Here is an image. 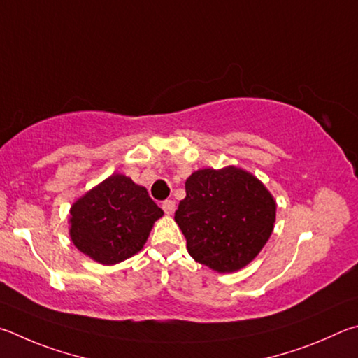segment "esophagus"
<instances>
[{"label":"esophagus","instance_id":"1","mask_svg":"<svg viewBox=\"0 0 358 358\" xmlns=\"http://www.w3.org/2000/svg\"><path fill=\"white\" fill-rule=\"evenodd\" d=\"M162 209L165 210V214L171 215L173 212L176 210V203L173 201V199H166V201H163V203H162Z\"/></svg>","mask_w":358,"mask_h":358}]
</instances>
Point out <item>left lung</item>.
I'll return each mask as SVG.
<instances>
[{
    "label": "left lung",
    "instance_id": "obj_1",
    "mask_svg": "<svg viewBox=\"0 0 358 358\" xmlns=\"http://www.w3.org/2000/svg\"><path fill=\"white\" fill-rule=\"evenodd\" d=\"M187 196L174 220L199 264L236 272L259 255L271 237L277 204L264 184L242 168H204L185 180Z\"/></svg>",
    "mask_w": 358,
    "mask_h": 358
}]
</instances>
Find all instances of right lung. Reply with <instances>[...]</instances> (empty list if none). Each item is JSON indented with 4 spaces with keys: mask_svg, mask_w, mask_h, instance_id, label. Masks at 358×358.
<instances>
[{
    "mask_svg": "<svg viewBox=\"0 0 358 358\" xmlns=\"http://www.w3.org/2000/svg\"><path fill=\"white\" fill-rule=\"evenodd\" d=\"M162 215L144 187L113 174L72 204L69 234L81 253L113 266L140 252Z\"/></svg>",
    "mask_w": 358,
    "mask_h": 358,
    "instance_id": "1",
    "label": "right lung"
}]
</instances>
